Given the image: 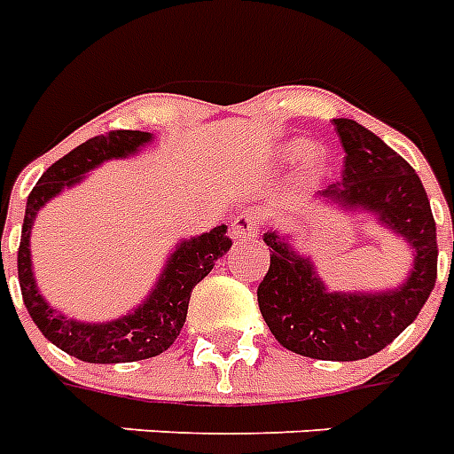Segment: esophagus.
Listing matches in <instances>:
<instances>
[{
    "label": "esophagus",
    "instance_id": "1",
    "mask_svg": "<svg viewBox=\"0 0 454 454\" xmlns=\"http://www.w3.org/2000/svg\"><path fill=\"white\" fill-rule=\"evenodd\" d=\"M259 212L256 209H247L242 212L238 219L233 221V238H254L259 233Z\"/></svg>",
    "mask_w": 454,
    "mask_h": 454
}]
</instances>
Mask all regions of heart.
Listing matches in <instances>:
<instances>
[{"label": "heart", "instance_id": "b5f03b06", "mask_svg": "<svg viewBox=\"0 0 454 454\" xmlns=\"http://www.w3.org/2000/svg\"><path fill=\"white\" fill-rule=\"evenodd\" d=\"M306 151H309V145L306 144H297L290 148V153H294V155H301V153H306ZM309 160L313 162V153H309Z\"/></svg>", "mask_w": 454, "mask_h": 454}]
</instances>
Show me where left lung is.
<instances>
[{"mask_svg":"<svg viewBox=\"0 0 454 454\" xmlns=\"http://www.w3.org/2000/svg\"><path fill=\"white\" fill-rule=\"evenodd\" d=\"M344 145L341 181L323 198L380 214L391 231L415 247L408 283L384 294H330L276 231L263 235L270 266L256 290L259 310L273 337L290 351L317 360L374 356L408 327L429 299L438 276L436 221L422 181L380 137L353 120H334Z\"/></svg>","mask_w":454,"mask_h":454,"instance_id":"8db88e82","label":"left lung"}]
</instances>
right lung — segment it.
I'll use <instances>...</instances> for the list:
<instances>
[{
  "label": "right lung",
  "mask_w": 454,
  "mask_h": 454,
  "mask_svg": "<svg viewBox=\"0 0 454 454\" xmlns=\"http://www.w3.org/2000/svg\"><path fill=\"white\" fill-rule=\"evenodd\" d=\"M148 141L151 134L129 129H115L89 138L87 144L77 145L74 151L60 157L59 162H53L27 195L23 233L18 247V280H20L25 309L51 344L84 363H134L167 351L184 327L192 287L233 245V240L226 235V226H216L200 238L181 242L171 254L151 299L131 316L120 317L115 323H73L46 306L44 299L37 294L30 263V231L39 207L53 195H59L66 185L77 184L84 171L94 169L103 160L129 155Z\"/></svg>",
  "instance_id": "right-lung-1"
}]
</instances>
